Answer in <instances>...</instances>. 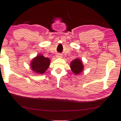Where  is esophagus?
Listing matches in <instances>:
<instances>
[{"label": "esophagus", "mask_w": 121, "mask_h": 121, "mask_svg": "<svg viewBox=\"0 0 121 121\" xmlns=\"http://www.w3.org/2000/svg\"><path fill=\"white\" fill-rule=\"evenodd\" d=\"M58 57H62V56H61L59 55H58Z\"/></svg>", "instance_id": "34e87169"}]
</instances>
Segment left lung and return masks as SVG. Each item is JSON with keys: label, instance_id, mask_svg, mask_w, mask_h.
Segmentation results:
<instances>
[{"label": "left lung", "instance_id": "1", "mask_svg": "<svg viewBox=\"0 0 121 121\" xmlns=\"http://www.w3.org/2000/svg\"><path fill=\"white\" fill-rule=\"evenodd\" d=\"M84 66L82 61L79 59H75L70 63V68L73 73L78 75L82 72Z\"/></svg>", "mask_w": 121, "mask_h": 121}]
</instances>
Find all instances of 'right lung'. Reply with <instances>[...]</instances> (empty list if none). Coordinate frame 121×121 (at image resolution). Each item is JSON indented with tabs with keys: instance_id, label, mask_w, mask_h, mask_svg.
Listing matches in <instances>:
<instances>
[{
	"instance_id": "obj_1",
	"label": "right lung",
	"mask_w": 121,
	"mask_h": 121,
	"mask_svg": "<svg viewBox=\"0 0 121 121\" xmlns=\"http://www.w3.org/2000/svg\"><path fill=\"white\" fill-rule=\"evenodd\" d=\"M50 59L43 55H39L31 60L30 67L33 71L38 74H43L48 69L50 64Z\"/></svg>"
}]
</instances>
